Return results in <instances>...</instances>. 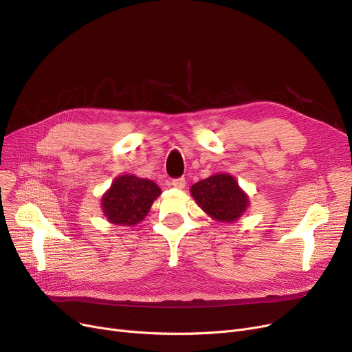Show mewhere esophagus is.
Instances as JSON below:
<instances>
[{
  "label": "esophagus",
  "instance_id": "obj_1",
  "mask_svg": "<svg viewBox=\"0 0 352 352\" xmlns=\"http://www.w3.org/2000/svg\"><path fill=\"white\" fill-rule=\"evenodd\" d=\"M186 184H187V181H186V178H184V177L174 178V179L171 181V186H173L174 188H179V190L186 187Z\"/></svg>",
  "mask_w": 352,
  "mask_h": 352
}]
</instances>
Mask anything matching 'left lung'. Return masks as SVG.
Returning <instances> with one entry per match:
<instances>
[{"label": "left lung", "mask_w": 352, "mask_h": 352, "mask_svg": "<svg viewBox=\"0 0 352 352\" xmlns=\"http://www.w3.org/2000/svg\"><path fill=\"white\" fill-rule=\"evenodd\" d=\"M191 194L202 210L221 223H232L248 206V197L228 174H217L195 182Z\"/></svg>", "instance_id": "obj_1"}]
</instances>
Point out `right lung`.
<instances>
[{"instance_id": "add662e5", "label": "right lung", "mask_w": 352, "mask_h": 352, "mask_svg": "<svg viewBox=\"0 0 352 352\" xmlns=\"http://www.w3.org/2000/svg\"><path fill=\"white\" fill-rule=\"evenodd\" d=\"M160 194V187L150 179L121 175L101 199L104 215L114 224H138Z\"/></svg>"}]
</instances>
